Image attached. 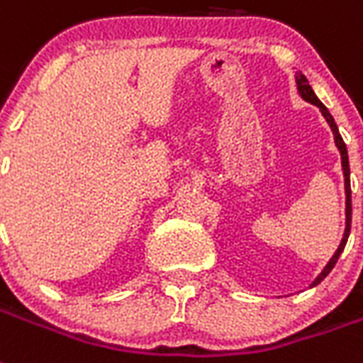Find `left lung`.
<instances>
[{"instance_id": "obj_1", "label": "left lung", "mask_w": 363, "mask_h": 363, "mask_svg": "<svg viewBox=\"0 0 363 363\" xmlns=\"http://www.w3.org/2000/svg\"><path fill=\"white\" fill-rule=\"evenodd\" d=\"M296 83H297V91H299V94H301V98L305 100V102L308 104H314V106H318L320 111H322V115H324V119L328 121V125H330L331 132H333V138H335V145L337 150H339V153H341V164H342V174H345V193H347V227H345V235H342V240L341 244H339V248H337V252L333 254V257H331L330 261H328V265L324 267V271L320 272L318 278L314 280L313 284H311V288L313 286H318L322 280H324L328 274L331 272V269L335 267L337 259H339V255H341V252L345 250V246H347V240H348V235H350V220H352V199H350V167H348V151H347V145H345V142H342L341 134H339V128H337L335 121H333V117H331V113L328 111V108H325L324 104L320 102L318 96L314 94L313 86L308 85L307 77L303 74H297L296 75Z\"/></svg>"}]
</instances>
